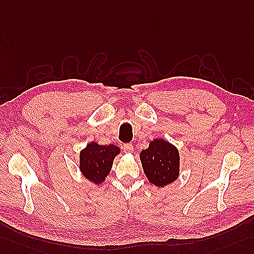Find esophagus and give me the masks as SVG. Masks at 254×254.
Wrapping results in <instances>:
<instances>
[{
	"label": "esophagus",
	"mask_w": 254,
	"mask_h": 254,
	"mask_svg": "<svg viewBox=\"0 0 254 254\" xmlns=\"http://www.w3.org/2000/svg\"><path fill=\"white\" fill-rule=\"evenodd\" d=\"M123 150H124V152H125V153H132L133 146H132L131 143H126V144H124Z\"/></svg>",
	"instance_id": "1"
}]
</instances>
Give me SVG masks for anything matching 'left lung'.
<instances>
[{
  "label": "left lung",
  "instance_id": "obj_1",
  "mask_svg": "<svg viewBox=\"0 0 254 254\" xmlns=\"http://www.w3.org/2000/svg\"><path fill=\"white\" fill-rule=\"evenodd\" d=\"M140 160L147 180L158 188L175 182L180 171L178 148L164 139H154L146 150L141 151Z\"/></svg>",
  "mask_w": 254,
  "mask_h": 254
}]
</instances>
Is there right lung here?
<instances>
[{
  "label": "right lung",
  "mask_w": 254,
  "mask_h": 254,
  "mask_svg": "<svg viewBox=\"0 0 254 254\" xmlns=\"http://www.w3.org/2000/svg\"><path fill=\"white\" fill-rule=\"evenodd\" d=\"M121 150L114 144L100 145L90 142L79 153V170L83 176L95 184H101L112 168L113 160Z\"/></svg>",
  "instance_id": "right-lung-1"
}]
</instances>
